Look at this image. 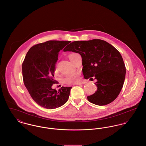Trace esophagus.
<instances>
[{
    "mask_svg": "<svg viewBox=\"0 0 146 146\" xmlns=\"http://www.w3.org/2000/svg\"><path fill=\"white\" fill-rule=\"evenodd\" d=\"M85 83H86V82L82 81V82H78V83H76L75 84H77V85H81V84H84Z\"/></svg>",
    "mask_w": 146,
    "mask_h": 146,
    "instance_id": "obj_1",
    "label": "esophagus"
}]
</instances>
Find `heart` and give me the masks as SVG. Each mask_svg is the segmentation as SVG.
Instances as JSON below:
<instances>
[{
    "label": "heart",
    "instance_id": "heart-1",
    "mask_svg": "<svg viewBox=\"0 0 146 146\" xmlns=\"http://www.w3.org/2000/svg\"><path fill=\"white\" fill-rule=\"evenodd\" d=\"M76 54H70L68 55L69 59L70 61L73 63V57ZM55 72H58V68L57 66H55ZM80 74L78 73H74L73 74H70L64 80V82L66 84H71V83H74L80 81Z\"/></svg>",
    "mask_w": 146,
    "mask_h": 146
}]
</instances>
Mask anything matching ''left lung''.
<instances>
[{"instance_id": "obj_1", "label": "left lung", "mask_w": 146, "mask_h": 146, "mask_svg": "<svg viewBox=\"0 0 146 146\" xmlns=\"http://www.w3.org/2000/svg\"><path fill=\"white\" fill-rule=\"evenodd\" d=\"M64 51L80 54L84 78L94 77L97 80V91L87 96L90 102L106 105L118 96L123 86L126 69L121 54L113 45L100 39L77 41L67 45Z\"/></svg>"}]
</instances>
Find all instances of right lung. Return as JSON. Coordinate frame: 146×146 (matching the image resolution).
I'll list each match as a JSON object with an SVG mask.
<instances>
[{"instance_id": "add662e5", "label": "right lung", "mask_w": 146, "mask_h": 146, "mask_svg": "<svg viewBox=\"0 0 146 146\" xmlns=\"http://www.w3.org/2000/svg\"><path fill=\"white\" fill-rule=\"evenodd\" d=\"M70 41L50 40L38 44L27 52L22 64L24 84L40 106L49 109L59 108L68 101L72 87L52 88L59 52Z\"/></svg>"}]
</instances>
